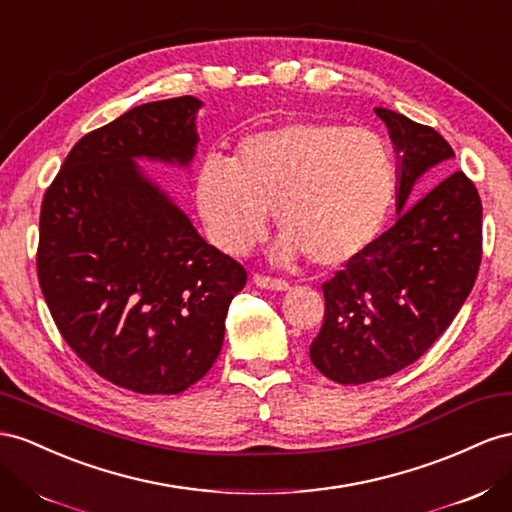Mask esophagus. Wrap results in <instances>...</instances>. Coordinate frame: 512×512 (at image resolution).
Wrapping results in <instances>:
<instances>
[{"instance_id":"esophagus-1","label":"esophagus","mask_w":512,"mask_h":512,"mask_svg":"<svg viewBox=\"0 0 512 512\" xmlns=\"http://www.w3.org/2000/svg\"><path fill=\"white\" fill-rule=\"evenodd\" d=\"M254 284L258 288H267V290H288V286H290L286 280L269 278V275H260V273L254 275Z\"/></svg>"}]
</instances>
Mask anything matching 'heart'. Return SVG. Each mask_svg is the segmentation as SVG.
I'll list each match as a JSON object with an SVG mask.
<instances>
[{"label": "heart", "mask_w": 512, "mask_h": 512, "mask_svg": "<svg viewBox=\"0 0 512 512\" xmlns=\"http://www.w3.org/2000/svg\"><path fill=\"white\" fill-rule=\"evenodd\" d=\"M396 189L383 137L334 122H286L243 137L234 159L204 157L196 202L209 239L239 256L265 234L269 211L284 234L278 256L340 267L377 241Z\"/></svg>", "instance_id": "b5f03b06"}]
</instances>
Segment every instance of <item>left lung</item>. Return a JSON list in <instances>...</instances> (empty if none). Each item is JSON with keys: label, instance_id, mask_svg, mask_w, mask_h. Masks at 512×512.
<instances>
[{"label": "left lung", "instance_id": "left-lung-1", "mask_svg": "<svg viewBox=\"0 0 512 512\" xmlns=\"http://www.w3.org/2000/svg\"><path fill=\"white\" fill-rule=\"evenodd\" d=\"M375 114L398 159V219L323 284L325 319L310 344L312 364L342 385L390 377L424 355L461 310L482 258V204L463 172L405 204L452 146L392 109Z\"/></svg>", "mask_w": 512, "mask_h": 512}]
</instances>
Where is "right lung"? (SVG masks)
Returning <instances> with one entry per match:
<instances>
[{
	"label": "right lung",
	"instance_id": "right-lung-1",
	"mask_svg": "<svg viewBox=\"0 0 512 512\" xmlns=\"http://www.w3.org/2000/svg\"><path fill=\"white\" fill-rule=\"evenodd\" d=\"M200 107L144 103L84 135L40 206L36 267L55 325L96 375L137 394H178L211 370L247 282L135 161L187 168Z\"/></svg>",
	"mask_w": 512,
	"mask_h": 512
}]
</instances>
